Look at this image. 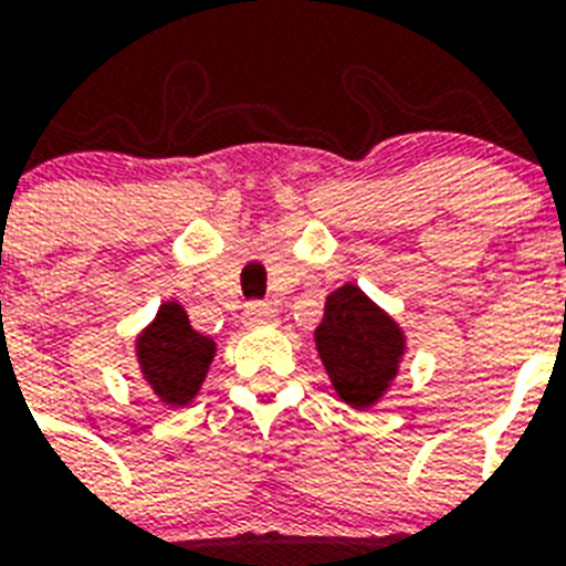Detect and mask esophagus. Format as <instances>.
<instances>
[{
	"mask_svg": "<svg viewBox=\"0 0 566 566\" xmlns=\"http://www.w3.org/2000/svg\"><path fill=\"white\" fill-rule=\"evenodd\" d=\"M243 319H247V326L252 328L275 326V323H279V314H275L273 305H266V302H249L247 311H243Z\"/></svg>",
	"mask_w": 566,
	"mask_h": 566,
	"instance_id": "1",
	"label": "esophagus"
}]
</instances>
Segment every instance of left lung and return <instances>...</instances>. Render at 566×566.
Here are the masks:
<instances>
[{
    "label": "left lung",
    "instance_id": "8db88e82",
    "mask_svg": "<svg viewBox=\"0 0 566 566\" xmlns=\"http://www.w3.org/2000/svg\"><path fill=\"white\" fill-rule=\"evenodd\" d=\"M314 344L335 394L358 411L385 399L408 349L399 323L353 282L326 296Z\"/></svg>",
    "mask_w": 566,
    "mask_h": 566
}]
</instances>
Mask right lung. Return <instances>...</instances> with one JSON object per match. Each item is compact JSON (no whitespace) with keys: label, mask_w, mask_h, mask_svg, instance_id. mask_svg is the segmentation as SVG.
Masks as SVG:
<instances>
[{"label":"right lung","mask_w":566,"mask_h":566,"mask_svg":"<svg viewBox=\"0 0 566 566\" xmlns=\"http://www.w3.org/2000/svg\"><path fill=\"white\" fill-rule=\"evenodd\" d=\"M140 376L167 408L190 405L211 367L217 344L190 326L179 302H164L155 319L135 337Z\"/></svg>","instance_id":"right-lung-1"}]
</instances>
